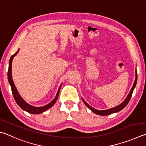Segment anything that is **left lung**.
I'll return each instance as SVG.
<instances>
[{"label":"left lung","instance_id":"8db88e82","mask_svg":"<svg viewBox=\"0 0 146 146\" xmlns=\"http://www.w3.org/2000/svg\"><path fill=\"white\" fill-rule=\"evenodd\" d=\"M135 82L133 83V85L132 88H131V89L130 90V93H129L128 95L127 96V97L126 98V99L125 100V101L122 102L121 104L119 105L118 106H116L114 107V108H112V109H107V110H104V111H100V110H97V109H95L94 108H93L92 107H91L90 105H88L86 102H85L83 99H82V101H83V102L85 104V105H86L88 108L91 110V111H93L94 113H95L96 114H98V115H100V116H107V115H109V114H111L112 113H114V112H119L121 110H122L123 109H124L125 107H126V106L127 105L128 103L129 102V101H130V98L131 97V95H132V93L133 92V90L135 88V87L136 86V84H137V70L135 71Z\"/></svg>","mask_w":146,"mask_h":146}]
</instances>
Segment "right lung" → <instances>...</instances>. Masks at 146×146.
<instances>
[{
	"instance_id": "1",
	"label": "right lung",
	"mask_w": 146,
	"mask_h": 146,
	"mask_svg": "<svg viewBox=\"0 0 146 146\" xmlns=\"http://www.w3.org/2000/svg\"><path fill=\"white\" fill-rule=\"evenodd\" d=\"M18 51H19V50H18V51L16 52V53L14 54L13 55H12L11 57L10 60H9V68H8V72H7L8 81H9V82L11 85V90H12V93H13L14 98H15V100L16 102V103H17L18 105L20 106L22 109L24 110V111H25L28 112H29V113H31V114H40V113H42V112L46 111L47 109L50 108V107L53 106L54 104V103L56 102L57 99H58V97L60 90V88H61L62 84L60 85L59 87V89H58V92L56 93L55 98H54L50 103L47 104V105H46L43 107H34L32 106H30L29 104L25 102V100H23V99L21 97V96L20 95L19 93L18 92V91H17V90H16V87H15V83H14L13 80L12 79V73H11L12 60L13 59L14 56H15L16 54L18 53Z\"/></svg>"
}]
</instances>
